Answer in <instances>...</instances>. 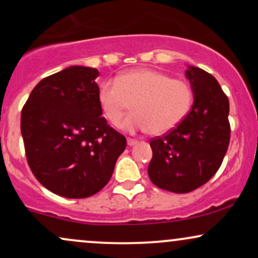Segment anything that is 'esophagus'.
I'll return each mask as SVG.
<instances>
[{
    "instance_id": "esophagus-1",
    "label": "esophagus",
    "mask_w": 258,
    "mask_h": 258,
    "mask_svg": "<svg viewBox=\"0 0 258 258\" xmlns=\"http://www.w3.org/2000/svg\"><path fill=\"white\" fill-rule=\"evenodd\" d=\"M138 143V141H136V139H132V138H128L127 139V144H128L130 147H133L136 146V144Z\"/></svg>"
}]
</instances>
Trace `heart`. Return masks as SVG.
Here are the masks:
<instances>
[{"label":"heart","mask_w":258,"mask_h":258,"mask_svg":"<svg viewBox=\"0 0 258 258\" xmlns=\"http://www.w3.org/2000/svg\"><path fill=\"white\" fill-rule=\"evenodd\" d=\"M98 103L103 116L117 126L128 103L133 114L123 121L128 132L167 133L184 120L193 105L194 94L184 80L171 79L167 74L148 68H138L120 74L115 80H105L98 88Z\"/></svg>","instance_id":"heart-1"}]
</instances>
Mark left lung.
Instances as JSON below:
<instances>
[{"label": "left lung", "mask_w": 258, "mask_h": 258, "mask_svg": "<svg viewBox=\"0 0 258 258\" xmlns=\"http://www.w3.org/2000/svg\"><path fill=\"white\" fill-rule=\"evenodd\" d=\"M185 76L194 94L190 111L176 128L150 141L149 178L172 193H189L211 179L230 139L229 100L217 80L193 65Z\"/></svg>", "instance_id": "left-lung-1"}]
</instances>
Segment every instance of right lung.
Wrapping results in <instances>:
<instances>
[{"label": "right lung", "instance_id": "obj_1", "mask_svg": "<svg viewBox=\"0 0 258 258\" xmlns=\"http://www.w3.org/2000/svg\"><path fill=\"white\" fill-rule=\"evenodd\" d=\"M99 76L74 65L41 80L23 106L22 131L32 173L52 193L82 199L104 188L126 138L102 117Z\"/></svg>", "mask_w": 258, "mask_h": 258}]
</instances>
